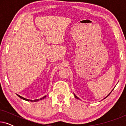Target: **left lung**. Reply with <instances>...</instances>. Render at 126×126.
Here are the masks:
<instances>
[{"label":"left lung","instance_id":"obj_1","mask_svg":"<svg viewBox=\"0 0 126 126\" xmlns=\"http://www.w3.org/2000/svg\"><path fill=\"white\" fill-rule=\"evenodd\" d=\"M110 94H111V93H110ZM109 94H108V95H109ZM108 95L107 96H108ZM75 97H76V99H79V98H78V97H77V96L75 95ZM104 99H105V98H104Z\"/></svg>","mask_w":126,"mask_h":126}]
</instances>
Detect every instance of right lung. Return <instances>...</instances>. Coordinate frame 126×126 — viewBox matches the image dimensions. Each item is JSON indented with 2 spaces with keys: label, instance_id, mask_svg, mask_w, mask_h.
I'll list each match as a JSON object with an SVG mask.
<instances>
[{
  "label": "right lung",
  "instance_id": "right-lung-1",
  "mask_svg": "<svg viewBox=\"0 0 126 126\" xmlns=\"http://www.w3.org/2000/svg\"><path fill=\"white\" fill-rule=\"evenodd\" d=\"M17 95H18L19 97L20 98H21L22 99H23V100H26V101H38L39 100H42V99H44L45 97H46V96H44V97H41V98H40V99H35V100H29V99H25V98H24V97H22V96H19V95H18V94H17Z\"/></svg>",
  "mask_w": 126,
  "mask_h": 126
}]
</instances>
